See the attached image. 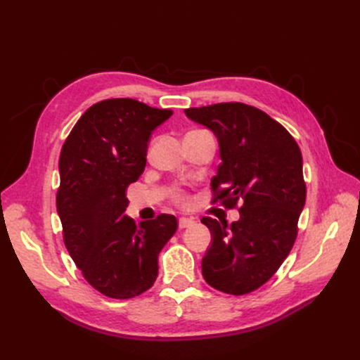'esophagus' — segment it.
<instances>
[{
  "mask_svg": "<svg viewBox=\"0 0 360 360\" xmlns=\"http://www.w3.org/2000/svg\"><path fill=\"white\" fill-rule=\"evenodd\" d=\"M193 224H195L193 217H180V219H179V226L180 228H188V226H191Z\"/></svg>",
  "mask_w": 360,
  "mask_h": 360,
  "instance_id": "esophagus-1",
  "label": "esophagus"
}]
</instances>
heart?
Instances as JSON below:
<instances>
[{"label": "heart", "instance_id": "1", "mask_svg": "<svg viewBox=\"0 0 360 360\" xmlns=\"http://www.w3.org/2000/svg\"><path fill=\"white\" fill-rule=\"evenodd\" d=\"M176 201L180 202V204H186V197H184V195H181V193H177L176 195Z\"/></svg>", "mask_w": 360, "mask_h": 360}]
</instances>
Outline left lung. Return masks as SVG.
I'll use <instances>...</instances> for the list:
<instances>
[{"label":"left lung","mask_w":360,"mask_h":360,"mask_svg":"<svg viewBox=\"0 0 360 360\" xmlns=\"http://www.w3.org/2000/svg\"><path fill=\"white\" fill-rule=\"evenodd\" d=\"M184 114L210 129L219 144L213 201L226 209L242 202L240 217L230 225L201 219L212 234L202 276L210 287L240 296L266 284L296 240L307 200L300 148L284 126L245 103L189 108Z\"/></svg>","instance_id":"1"}]
</instances>
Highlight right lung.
Here are the masks:
<instances>
[{
    "instance_id": "obj_1",
    "label": "right lung",
    "mask_w": 360,
    "mask_h": 360,
    "mask_svg": "<svg viewBox=\"0 0 360 360\" xmlns=\"http://www.w3.org/2000/svg\"><path fill=\"white\" fill-rule=\"evenodd\" d=\"M171 115L134 99L102 101L82 114L61 148L64 245L86 282L108 297L151 288L159 252L177 230L172 214L139 224L124 214L126 189L144 172L151 132Z\"/></svg>"
}]
</instances>
